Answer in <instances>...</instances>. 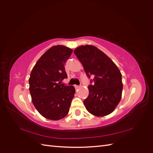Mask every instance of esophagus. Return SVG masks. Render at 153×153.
I'll use <instances>...</instances> for the list:
<instances>
[{"instance_id":"34e87169","label":"esophagus","mask_w":153,"mask_h":153,"mask_svg":"<svg viewBox=\"0 0 153 153\" xmlns=\"http://www.w3.org/2000/svg\"><path fill=\"white\" fill-rule=\"evenodd\" d=\"M75 89H79V88L80 87V86L75 85Z\"/></svg>"}]
</instances>
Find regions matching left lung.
Wrapping results in <instances>:
<instances>
[{"label":"left lung","mask_w":153,"mask_h":153,"mask_svg":"<svg viewBox=\"0 0 153 153\" xmlns=\"http://www.w3.org/2000/svg\"><path fill=\"white\" fill-rule=\"evenodd\" d=\"M74 53L84 67L86 75L94 76L89 94L84 101L87 110L97 117L114 112L121 99L122 75L115 63L93 45L77 47Z\"/></svg>","instance_id":"1"}]
</instances>
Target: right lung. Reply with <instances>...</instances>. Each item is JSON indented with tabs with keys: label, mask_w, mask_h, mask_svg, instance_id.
Returning <instances> with one entry per match:
<instances>
[{
	"label": "right lung",
	"mask_w": 153,
	"mask_h": 153,
	"mask_svg": "<svg viewBox=\"0 0 153 153\" xmlns=\"http://www.w3.org/2000/svg\"><path fill=\"white\" fill-rule=\"evenodd\" d=\"M72 52L73 50L63 45L53 46L39 58L30 73L32 103L46 119L57 121L69 112L75 89L61 82L68 77L64 64Z\"/></svg>",
	"instance_id": "add662e5"
}]
</instances>
